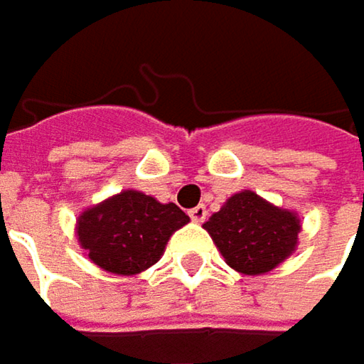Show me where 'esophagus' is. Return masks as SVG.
<instances>
[{
  "label": "esophagus",
  "mask_w": 364,
  "mask_h": 364,
  "mask_svg": "<svg viewBox=\"0 0 364 364\" xmlns=\"http://www.w3.org/2000/svg\"><path fill=\"white\" fill-rule=\"evenodd\" d=\"M188 216H191L193 223H203L208 218V210H205V205H197V208H193L188 212Z\"/></svg>",
  "instance_id": "esophagus-1"
}]
</instances>
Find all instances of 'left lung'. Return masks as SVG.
Instances as JSON below:
<instances>
[{"instance_id": "1", "label": "left lung", "mask_w": 364, "mask_h": 364, "mask_svg": "<svg viewBox=\"0 0 364 364\" xmlns=\"http://www.w3.org/2000/svg\"><path fill=\"white\" fill-rule=\"evenodd\" d=\"M203 227L225 261L246 275L272 272L288 259L301 231L296 214L275 208L252 191L233 195Z\"/></svg>"}]
</instances>
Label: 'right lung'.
Instances as JSON below:
<instances>
[{
	"label": "right lung",
	"instance_id": "obj_1",
	"mask_svg": "<svg viewBox=\"0 0 364 364\" xmlns=\"http://www.w3.org/2000/svg\"><path fill=\"white\" fill-rule=\"evenodd\" d=\"M186 223L188 216L176 203L122 191L80 216L78 242L101 269L133 275L154 265L171 233Z\"/></svg>",
	"mask_w": 364,
	"mask_h": 364
}]
</instances>
